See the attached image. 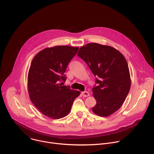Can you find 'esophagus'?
I'll return each mask as SVG.
<instances>
[{
  "label": "esophagus",
  "instance_id": "34e87169",
  "mask_svg": "<svg viewBox=\"0 0 154 154\" xmlns=\"http://www.w3.org/2000/svg\"><path fill=\"white\" fill-rule=\"evenodd\" d=\"M82 95L83 97H88L90 96V93L87 91H83V92H82Z\"/></svg>",
  "mask_w": 154,
  "mask_h": 154
}]
</instances>
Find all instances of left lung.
Wrapping results in <instances>:
<instances>
[{
  "instance_id": "1",
  "label": "left lung",
  "mask_w": 154,
  "mask_h": 154,
  "mask_svg": "<svg viewBox=\"0 0 154 154\" xmlns=\"http://www.w3.org/2000/svg\"><path fill=\"white\" fill-rule=\"evenodd\" d=\"M96 78L93 88L96 104L93 112L100 116H108L119 109L130 89L131 81L125 57L116 49L89 43L81 47L77 54Z\"/></svg>"
}]
</instances>
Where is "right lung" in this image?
Wrapping results in <instances>:
<instances>
[{
    "label": "right lung",
    "instance_id": "obj_1",
    "mask_svg": "<svg viewBox=\"0 0 154 154\" xmlns=\"http://www.w3.org/2000/svg\"><path fill=\"white\" fill-rule=\"evenodd\" d=\"M79 48L58 46L46 48L33 58L28 74L30 99L43 115L55 119L66 116L80 92L63 85L68 65Z\"/></svg>",
    "mask_w": 154,
    "mask_h": 154
}]
</instances>
